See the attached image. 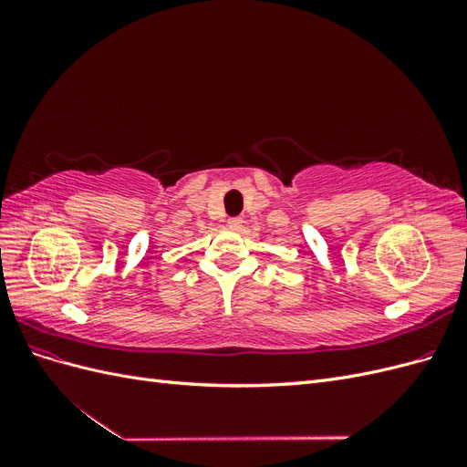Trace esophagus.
<instances>
[{
  "label": "esophagus",
  "instance_id": "esophagus-1",
  "mask_svg": "<svg viewBox=\"0 0 467 467\" xmlns=\"http://www.w3.org/2000/svg\"><path fill=\"white\" fill-rule=\"evenodd\" d=\"M244 225V220L242 218H230L228 220V228L230 230H239Z\"/></svg>",
  "mask_w": 467,
  "mask_h": 467
}]
</instances>
